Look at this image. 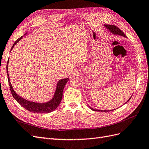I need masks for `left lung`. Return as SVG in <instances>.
<instances>
[{
	"label": "left lung",
	"instance_id": "obj_1",
	"mask_svg": "<svg viewBox=\"0 0 149 149\" xmlns=\"http://www.w3.org/2000/svg\"><path fill=\"white\" fill-rule=\"evenodd\" d=\"M104 26L105 27L109 30L111 33H112V34H114V35H120V36H123V37H126V36L125 35V34L124 33V32L123 31H122L120 29H119L118 26H115V25H106V24H104ZM132 95L130 96V97L129 99V100L126 101L124 104H126L130 100V98L132 97ZM89 107L90 108V109H91V110H93V111H101V112H109V111H113V110H115V109H112V110H100V109H94V108H93V107H91L90 106H89Z\"/></svg>",
	"mask_w": 149,
	"mask_h": 149
}]
</instances>
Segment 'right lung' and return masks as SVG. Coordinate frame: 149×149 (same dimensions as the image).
I'll use <instances>...</instances> for the list:
<instances>
[{"label":"right lung","instance_id":"1","mask_svg":"<svg viewBox=\"0 0 149 149\" xmlns=\"http://www.w3.org/2000/svg\"><path fill=\"white\" fill-rule=\"evenodd\" d=\"M23 37H24V36H22V37H21L20 38H19V39L16 40L14 44H13V46L12 47L10 51L12 50L13 48L14 47L15 45L20 41ZM8 61H9V59L8 60L7 64V78L8 81V84H9L11 93L12 94L13 98H14L15 100L19 103V104L21 105L23 107H24L26 110H28L29 111H30L31 112H36V113H49V112H51L53 111H55L58 107V106H59V104L61 101L63 89L65 86L66 83L68 81V80L70 79L65 78V79H61L58 81L56 84V87L55 93H54V95L52 98V100H49V101L46 102H42V103L30 101L26 100V99L22 97L19 95H18L14 91V89H13L12 84L10 83L9 75H8Z\"/></svg>","mask_w":149,"mask_h":149}]
</instances>
